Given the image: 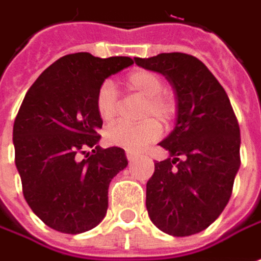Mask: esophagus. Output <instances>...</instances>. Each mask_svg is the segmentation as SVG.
Here are the masks:
<instances>
[{"label": "esophagus", "instance_id": "obj_1", "mask_svg": "<svg viewBox=\"0 0 261 261\" xmlns=\"http://www.w3.org/2000/svg\"><path fill=\"white\" fill-rule=\"evenodd\" d=\"M125 155H127V160H128L130 162L134 161V160L137 158V154L134 152V151H127V152H125Z\"/></svg>", "mask_w": 261, "mask_h": 261}]
</instances>
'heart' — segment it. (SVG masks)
<instances>
[{
  "label": "heart",
  "mask_w": 261,
  "mask_h": 261,
  "mask_svg": "<svg viewBox=\"0 0 261 261\" xmlns=\"http://www.w3.org/2000/svg\"><path fill=\"white\" fill-rule=\"evenodd\" d=\"M125 85L131 92L145 97L143 105V117H154L169 123L176 113V101L174 96L162 90V80L148 70H136L127 76ZM96 107L99 116L105 121H112L117 114L118 100L116 85L113 80H105L96 94ZM161 136V125L155 118H147L138 124L118 121L106 130V140L113 145L128 149H144L147 145L156 141Z\"/></svg>",
  "instance_id": "1"
}]
</instances>
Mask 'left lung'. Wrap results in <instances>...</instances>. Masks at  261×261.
I'll return each mask as SVG.
<instances>
[{
  "label": "left lung",
  "mask_w": 261,
  "mask_h": 261,
  "mask_svg": "<svg viewBox=\"0 0 261 261\" xmlns=\"http://www.w3.org/2000/svg\"><path fill=\"white\" fill-rule=\"evenodd\" d=\"M134 61L164 74L176 100L175 128L160 143L169 158L155 162L147 182L148 216L164 233L191 236L212 225L230 199L240 167L238 118L225 89L192 55Z\"/></svg>",
  "instance_id": "obj_1"
}]
</instances>
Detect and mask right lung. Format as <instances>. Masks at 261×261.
I'll return each mask as SVG.
<instances>
[{"label": "right lung", "instance_id": "1", "mask_svg": "<svg viewBox=\"0 0 261 261\" xmlns=\"http://www.w3.org/2000/svg\"><path fill=\"white\" fill-rule=\"evenodd\" d=\"M133 63L128 56L66 55L23 97L12 131L16 169L29 207L58 232H87L106 216L109 185L128 161L123 148L97 145L103 120L96 94L109 76Z\"/></svg>", "mask_w": 261, "mask_h": 261}]
</instances>
